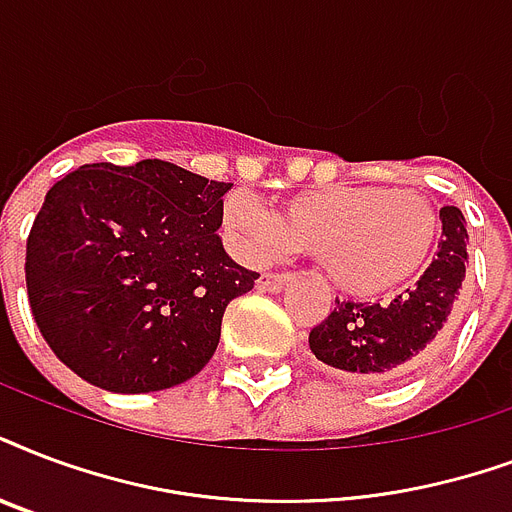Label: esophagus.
<instances>
[{
	"instance_id": "esophagus-1",
	"label": "esophagus",
	"mask_w": 512,
	"mask_h": 512,
	"mask_svg": "<svg viewBox=\"0 0 512 512\" xmlns=\"http://www.w3.org/2000/svg\"><path fill=\"white\" fill-rule=\"evenodd\" d=\"M292 282L290 273H263L257 279V290L260 292H282Z\"/></svg>"
}]
</instances>
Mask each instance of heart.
<instances>
[{"mask_svg": "<svg viewBox=\"0 0 512 512\" xmlns=\"http://www.w3.org/2000/svg\"><path fill=\"white\" fill-rule=\"evenodd\" d=\"M222 225L241 252H319L330 282L354 298H381L413 282L438 244L440 214L411 187L330 185L287 198L276 214L247 193L222 201Z\"/></svg>", "mask_w": 512, "mask_h": 512, "instance_id": "obj_1", "label": "heart"}]
</instances>
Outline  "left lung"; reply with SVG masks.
Segmentation results:
<instances>
[{"mask_svg":"<svg viewBox=\"0 0 512 512\" xmlns=\"http://www.w3.org/2000/svg\"><path fill=\"white\" fill-rule=\"evenodd\" d=\"M438 257L413 290L392 303H341L308 335L319 362L365 384L405 376L427 362L454 322L467 263V228L456 206L440 209Z\"/></svg>","mask_w":512,"mask_h":512,"instance_id":"obj_1","label":"left lung"}]
</instances>
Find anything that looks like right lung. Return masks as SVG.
I'll use <instances>...</instances> for the list:
<instances>
[{"label": "right lung", "mask_w": 512, "mask_h": 512, "mask_svg": "<svg viewBox=\"0 0 512 512\" xmlns=\"http://www.w3.org/2000/svg\"><path fill=\"white\" fill-rule=\"evenodd\" d=\"M214 182L169 161L88 163L50 187L26 241L34 322L88 384L142 395L201 373L255 287L222 247Z\"/></svg>", "instance_id": "obj_1"}]
</instances>
